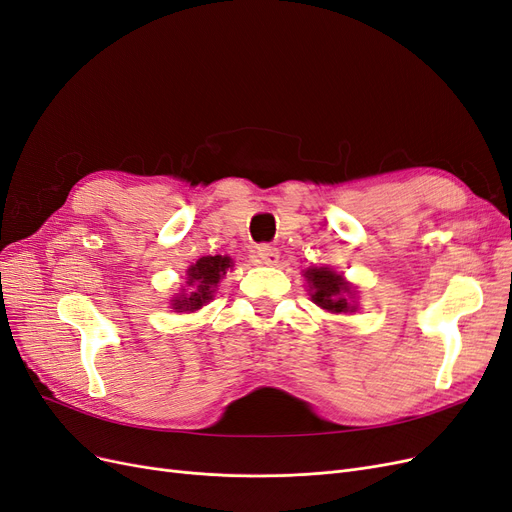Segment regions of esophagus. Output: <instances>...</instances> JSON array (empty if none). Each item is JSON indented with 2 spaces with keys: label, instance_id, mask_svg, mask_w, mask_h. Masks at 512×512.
<instances>
[{
  "label": "esophagus",
  "instance_id": "34e87169",
  "mask_svg": "<svg viewBox=\"0 0 512 512\" xmlns=\"http://www.w3.org/2000/svg\"><path fill=\"white\" fill-rule=\"evenodd\" d=\"M255 253H257L259 263H266V266H276L278 257H280L276 246H270V244H259Z\"/></svg>",
  "mask_w": 512,
  "mask_h": 512
}]
</instances>
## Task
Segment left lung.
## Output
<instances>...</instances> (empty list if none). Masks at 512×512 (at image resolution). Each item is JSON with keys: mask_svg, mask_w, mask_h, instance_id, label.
<instances>
[{"mask_svg": "<svg viewBox=\"0 0 512 512\" xmlns=\"http://www.w3.org/2000/svg\"><path fill=\"white\" fill-rule=\"evenodd\" d=\"M306 278L312 289V302L329 312H349L355 310L351 302L344 298L349 293V285L344 283L342 276L329 268H310L306 270Z\"/></svg>", "mask_w": 512, "mask_h": 512, "instance_id": "1", "label": "left lung"}]
</instances>
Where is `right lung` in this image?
<instances>
[{
	"instance_id": "add662e5",
	"label": "right lung",
	"mask_w": 512,
	"mask_h": 512,
	"mask_svg": "<svg viewBox=\"0 0 512 512\" xmlns=\"http://www.w3.org/2000/svg\"><path fill=\"white\" fill-rule=\"evenodd\" d=\"M232 266V259L223 257V255H214V257H202L195 261V266L189 268L187 283L193 287L189 295H183V298L174 300V310L185 312V310H197L202 308L210 298L214 289H217L219 280L227 272V268Z\"/></svg>"
}]
</instances>
